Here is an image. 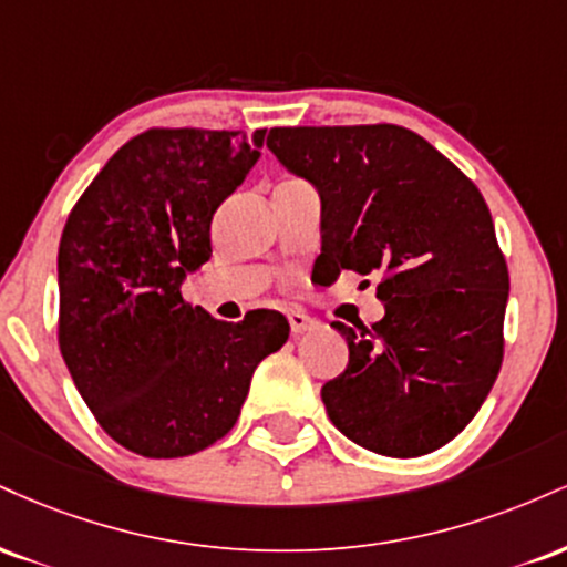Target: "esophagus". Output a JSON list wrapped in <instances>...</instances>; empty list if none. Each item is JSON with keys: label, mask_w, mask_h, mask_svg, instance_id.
<instances>
[{"label": "esophagus", "mask_w": 567, "mask_h": 567, "mask_svg": "<svg viewBox=\"0 0 567 567\" xmlns=\"http://www.w3.org/2000/svg\"><path fill=\"white\" fill-rule=\"evenodd\" d=\"M288 322H290V330H292V336H301V333H306V330H311L315 328V320H311L309 315H306V311H301V309H292V311H288Z\"/></svg>", "instance_id": "obj_1"}]
</instances>
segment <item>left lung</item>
Wrapping results in <instances>:
<instances>
[{
    "label": "left lung",
    "instance_id": "1",
    "mask_svg": "<svg viewBox=\"0 0 567 567\" xmlns=\"http://www.w3.org/2000/svg\"><path fill=\"white\" fill-rule=\"evenodd\" d=\"M266 146L320 192L324 285L381 275L383 320L333 322L349 365L322 386L330 421L389 458L437 451L474 419L504 360L509 269L483 194L386 122L271 127Z\"/></svg>",
    "mask_w": 567,
    "mask_h": 567
}]
</instances>
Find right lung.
Masks as SVG:
<instances>
[{
	"label": "right lung",
	"instance_id": "right-lung-1",
	"mask_svg": "<svg viewBox=\"0 0 567 567\" xmlns=\"http://www.w3.org/2000/svg\"><path fill=\"white\" fill-rule=\"evenodd\" d=\"M264 130L152 127L71 207L58 247V347L103 432L146 458L210 447L237 424L258 362L288 341L275 309L220 322L181 292L210 258L216 210Z\"/></svg>",
	"mask_w": 567,
	"mask_h": 567
}]
</instances>
